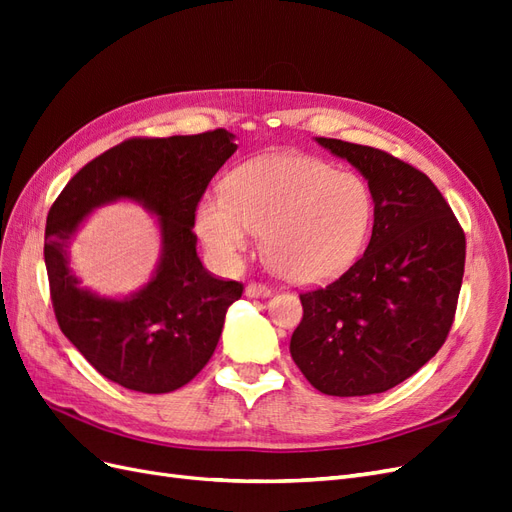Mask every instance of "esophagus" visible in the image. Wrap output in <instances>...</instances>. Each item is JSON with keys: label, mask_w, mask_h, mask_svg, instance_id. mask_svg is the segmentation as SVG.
<instances>
[{"label": "esophagus", "mask_w": 512, "mask_h": 512, "mask_svg": "<svg viewBox=\"0 0 512 512\" xmlns=\"http://www.w3.org/2000/svg\"><path fill=\"white\" fill-rule=\"evenodd\" d=\"M245 294L247 297H254V299H262V297H269L271 294V288L265 286V284H258V282H252L245 286Z\"/></svg>", "instance_id": "1"}]
</instances>
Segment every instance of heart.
Here are the masks:
<instances>
[{
    "label": "heart",
    "mask_w": 512,
    "mask_h": 512,
    "mask_svg": "<svg viewBox=\"0 0 512 512\" xmlns=\"http://www.w3.org/2000/svg\"><path fill=\"white\" fill-rule=\"evenodd\" d=\"M374 192L352 170L318 158L273 153L243 164L228 194L196 209V230L222 267H235L267 230V256L288 280L316 284L359 258L374 224Z\"/></svg>",
    "instance_id": "heart-1"
}]
</instances>
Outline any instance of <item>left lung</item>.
I'll return each instance as SVG.
<instances>
[{"label": "left lung", "instance_id": "8db88e82", "mask_svg": "<svg viewBox=\"0 0 512 512\" xmlns=\"http://www.w3.org/2000/svg\"><path fill=\"white\" fill-rule=\"evenodd\" d=\"M374 192L365 254L324 288L301 292L292 361L324 395L393 389L442 348L455 320L466 235L431 179L382 149L316 138Z\"/></svg>", "mask_w": 512, "mask_h": 512}]
</instances>
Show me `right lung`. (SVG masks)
<instances>
[{
  "mask_svg": "<svg viewBox=\"0 0 512 512\" xmlns=\"http://www.w3.org/2000/svg\"><path fill=\"white\" fill-rule=\"evenodd\" d=\"M218 128L192 136L128 138L85 164L53 203L44 262L61 333L104 378L138 393H170L203 369L220 342L226 309L243 284L213 277L196 254V207L237 151ZM128 197L161 218L163 256L150 284L126 300L80 288L65 247L89 210Z\"/></svg>",
  "mask_w": 512,
  "mask_h": 512,
  "instance_id": "obj_1",
  "label": "right lung"
}]
</instances>
